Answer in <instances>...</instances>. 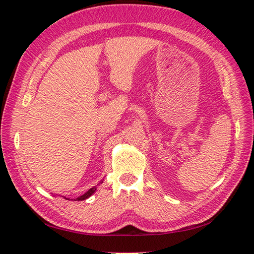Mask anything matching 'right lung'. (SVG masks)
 I'll use <instances>...</instances> for the list:
<instances>
[{"label":"right lung","instance_id":"add662e5","mask_svg":"<svg viewBox=\"0 0 254 254\" xmlns=\"http://www.w3.org/2000/svg\"><path fill=\"white\" fill-rule=\"evenodd\" d=\"M101 183H103V182H101ZM96 189H97V187H93V188H91L87 193H84L83 195H81V196H79L78 198H75L74 199V201H82V200H86L87 198H89L92 194L94 193V191L96 190ZM64 199H66V200H70V198H66V197H64ZM71 200H73V199H71Z\"/></svg>","mask_w":254,"mask_h":254}]
</instances>
